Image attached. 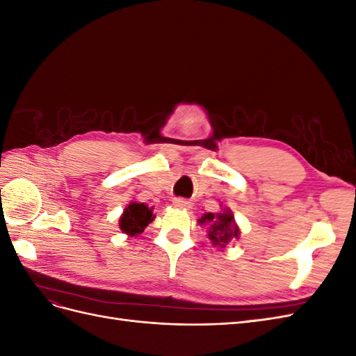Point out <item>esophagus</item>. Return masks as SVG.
Listing matches in <instances>:
<instances>
[{"label": "esophagus", "mask_w": 356, "mask_h": 356, "mask_svg": "<svg viewBox=\"0 0 356 356\" xmlns=\"http://www.w3.org/2000/svg\"><path fill=\"white\" fill-rule=\"evenodd\" d=\"M172 203H174L177 208H181V209H191V207H193V203L190 200L179 199V197H175Z\"/></svg>", "instance_id": "obj_1"}]
</instances>
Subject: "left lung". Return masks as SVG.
<instances>
[{"label":"left lung","instance_id":"1","mask_svg":"<svg viewBox=\"0 0 356 356\" xmlns=\"http://www.w3.org/2000/svg\"><path fill=\"white\" fill-rule=\"evenodd\" d=\"M200 225H207L208 239L213 246L224 250L225 245L239 239L241 229L234 220V215L229 208H221L220 212H207L197 220Z\"/></svg>","mask_w":356,"mask_h":356}]
</instances>
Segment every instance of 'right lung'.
<instances>
[{"label": "right lung", "instance_id": "add662e5", "mask_svg": "<svg viewBox=\"0 0 356 356\" xmlns=\"http://www.w3.org/2000/svg\"><path fill=\"white\" fill-rule=\"evenodd\" d=\"M154 218L156 215L153 213V208H148L147 203L134 200L127 204L118 218V227L127 236H138Z\"/></svg>", "mask_w": 356, "mask_h": 356}]
</instances>
